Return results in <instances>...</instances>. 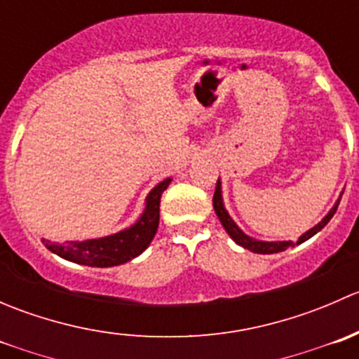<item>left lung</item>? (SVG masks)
<instances>
[{
  "label": "left lung",
  "instance_id": "left-lung-1",
  "mask_svg": "<svg viewBox=\"0 0 359 359\" xmlns=\"http://www.w3.org/2000/svg\"><path fill=\"white\" fill-rule=\"evenodd\" d=\"M342 194H344V191H342ZM342 194H340V196H342ZM339 203H340V198L335 201V205L332 206L330 212H328L327 215H325L323 219H321V222H318L316 226L311 227V229L307 231V233H304L302 236H300L299 240H297V243H293V241H260V240H255V238L248 236V234H245L243 231H241L240 227L236 226V222H234V220L229 217V213H227L226 206H224L222 187H220V179L217 180L215 194H213V210H215L217 217H219V220H220V224H222V226H224V229H226L227 234H229V236L234 240V243H238V245H240V247L250 250V252L264 253V255H269V253L285 252V250H287V248L304 243V241H307V240H309V238H313L316 233H320V231L323 229V227L327 226L328 222H330L332 217L335 215L337 206H339Z\"/></svg>",
  "mask_w": 359,
  "mask_h": 359
}]
</instances>
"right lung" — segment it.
I'll return each instance as SVG.
<instances>
[{
  "mask_svg": "<svg viewBox=\"0 0 359 359\" xmlns=\"http://www.w3.org/2000/svg\"><path fill=\"white\" fill-rule=\"evenodd\" d=\"M172 179L159 182L146 198V208L142 215L128 229H123L111 236L95 238L85 241H66L50 243L43 240L45 247L62 259L90 267H112L135 259L153 241L159 224V201L161 194L170 186Z\"/></svg>",
  "mask_w": 359,
  "mask_h": 359,
  "instance_id": "obj_1",
  "label": "right lung"
}]
</instances>
